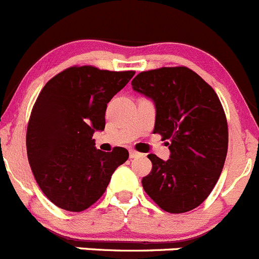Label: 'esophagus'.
I'll return each mask as SVG.
<instances>
[{
    "mask_svg": "<svg viewBox=\"0 0 259 259\" xmlns=\"http://www.w3.org/2000/svg\"><path fill=\"white\" fill-rule=\"evenodd\" d=\"M129 154H130V158H135V157L141 156V153H139V152H137V151H134V149H130Z\"/></svg>",
    "mask_w": 259,
    "mask_h": 259,
    "instance_id": "1",
    "label": "esophagus"
}]
</instances>
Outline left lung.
I'll list each match as a JSON object with an SVG mask.
<instances>
[{"label": "left lung", "mask_w": 259, "mask_h": 259, "mask_svg": "<svg viewBox=\"0 0 259 259\" xmlns=\"http://www.w3.org/2000/svg\"><path fill=\"white\" fill-rule=\"evenodd\" d=\"M133 89L156 105L153 133L170 141V159L148 154L152 171L142 185L159 208L184 213L211 194L228 154V120L219 96L185 66L142 71Z\"/></svg>", "instance_id": "1"}]
</instances>
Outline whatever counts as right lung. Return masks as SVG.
<instances>
[{
    "mask_svg": "<svg viewBox=\"0 0 259 259\" xmlns=\"http://www.w3.org/2000/svg\"><path fill=\"white\" fill-rule=\"evenodd\" d=\"M134 74L71 66L40 91L29 117L26 153L37 184L55 206L70 212L89 208L129 158L122 147L107 153L96 149L92 137L105 129L107 103Z\"/></svg>",
    "mask_w": 259,
    "mask_h": 259,
    "instance_id": "add662e5",
    "label": "right lung"
}]
</instances>
